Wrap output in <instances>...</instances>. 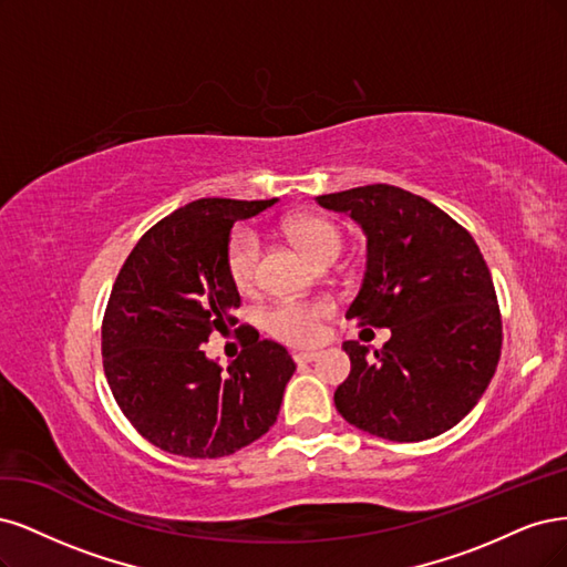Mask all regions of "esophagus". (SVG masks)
<instances>
[{
    "instance_id": "obj_1",
    "label": "esophagus",
    "mask_w": 567,
    "mask_h": 567,
    "mask_svg": "<svg viewBox=\"0 0 567 567\" xmlns=\"http://www.w3.org/2000/svg\"><path fill=\"white\" fill-rule=\"evenodd\" d=\"M291 358H295V362H313V360L320 358V353H316V351H301V353H295Z\"/></svg>"
}]
</instances>
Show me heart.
I'll return each instance as SVG.
<instances>
[{
    "instance_id": "obj_1",
    "label": "heart",
    "mask_w": 567,
    "mask_h": 567,
    "mask_svg": "<svg viewBox=\"0 0 567 567\" xmlns=\"http://www.w3.org/2000/svg\"><path fill=\"white\" fill-rule=\"evenodd\" d=\"M285 233L316 266L334 261L343 247V235L330 218L316 214H299L285 221ZM261 240L259 235L243 228L233 233L226 247V272L235 289L251 291L259 280ZM334 306L327 299L316 301H276L261 313V327L289 346L316 343L322 334V320L332 316Z\"/></svg>"
}]
</instances>
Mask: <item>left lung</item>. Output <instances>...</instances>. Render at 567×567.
<instances>
[{
	"label": "left lung",
	"mask_w": 567,
	"mask_h": 567,
	"mask_svg": "<svg viewBox=\"0 0 567 567\" xmlns=\"http://www.w3.org/2000/svg\"><path fill=\"white\" fill-rule=\"evenodd\" d=\"M368 235V268L346 318L389 327L374 360L343 341L351 374L334 391L346 422L395 443L429 441L476 408L502 353L489 268L471 233L429 199L389 184L316 197Z\"/></svg>",
	"instance_id": "1"
}]
</instances>
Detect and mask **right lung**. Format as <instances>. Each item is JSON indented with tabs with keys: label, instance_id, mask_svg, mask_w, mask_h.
I'll return each mask as SVG.
<instances>
[{
	"label": "right lung",
	"instance_id": "right-lung-1",
	"mask_svg": "<svg viewBox=\"0 0 567 567\" xmlns=\"http://www.w3.org/2000/svg\"><path fill=\"white\" fill-rule=\"evenodd\" d=\"M278 199L203 197L172 212L126 257L103 316V370L120 410L155 447L216 460L276 424L297 364L287 349L249 332L228 370L203 346L228 334L240 295L226 247L240 218Z\"/></svg>",
	"mask_w": 567,
	"mask_h": 567
}]
</instances>
